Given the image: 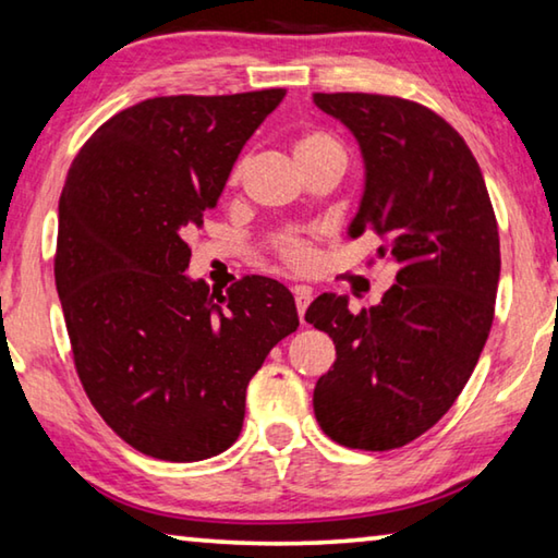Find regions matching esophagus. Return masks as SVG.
Wrapping results in <instances>:
<instances>
[{"label": "esophagus", "mask_w": 558, "mask_h": 558, "mask_svg": "<svg viewBox=\"0 0 558 558\" xmlns=\"http://www.w3.org/2000/svg\"><path fill=\"white\" fill-rule=\"evenodd\" d=\"M313 293L307 288H295V307H298V315H300V323L305 325V311L307 305H311Z\"/></svg>", "instance_id": "esophagus-1"}]
</instances>
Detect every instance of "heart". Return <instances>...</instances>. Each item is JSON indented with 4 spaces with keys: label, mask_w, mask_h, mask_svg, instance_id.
Listing matches in <instances>:
<instances>
[{
    "label": "heart",
    "mask_w": 558,
    "mask_h": 558,
    "mask_svg": "<svg viewBox=\"0 0 558 558\" xmlns=\"http://www.w3.org/2000/svg\"><path fill=\"white\" fill-rule=\"evenodd\" d=\"M293 154H295L298 166L303 168L305 173L330 161L344 163V146L340 144V138H335L330 131H323V129H307L303 134H298L293 141ZM241 173H243V161H238L231 173V183L241 181ZM276 247H278L280 260L286 263L290 270L307 272L317 265L315 247L311 245V241H305V238L280 235L276 241Z\"/></svg>",
    "instance_id": "1"
}]
</instances>
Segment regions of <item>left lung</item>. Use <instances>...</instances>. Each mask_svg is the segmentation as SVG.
Wrapping results in <instances>:
<instances>
[{
  "instance_id": "obj_1",
  "label": "left lung",
  "mask_w": 558,
  "mask_h": 558,
  "mask_svg": "<svg viewBox=\"0 0 558 558\" xmlns=\"http://www.w3.org/2000/svg\"><path fill=\"white\" fill-rule=\"evenodd\" d=\"M357 138L365 193L350 235L375 231L397 282L369 311L323 293L305 320L335 342L317 379L315 417L350 449L410 445L445 417L480 360L499 286V231L480 163L464 138L417 101L315 94Z\"/></svg>"
}]
</instances>
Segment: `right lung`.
Listing matches in <instances>:
<instances>
[{"label":"right lung","instance_id":"add662e5","mask_svg":"<svg viewBox=\"0 0 558 558\" xmlns=\"http://www.w3.org/2000/svg\"><path fill=\"white\" fill-rule=\"evenodd\" d=\"M286 88L156 96L82 146L59 198L57 293L84 392L138 452L198 462L241 435L245 390L298 330L286 286L245 276L210 293L185 268L238 154Z\"/></svg>","mask_w":558,"mask_h":558}]
</instances>
